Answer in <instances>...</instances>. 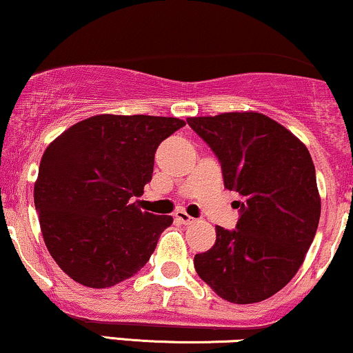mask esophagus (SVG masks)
Returning <instances> with one entry per match:
<instances>
[{"instance_id":"obj_1","label":"esophagus","mask_w":353,"mask_h":353,"mask_svg":"<svg viewBox=\"0 0 353 353\" xmlns=\"http://www.w3.org/2000/svg\"><path fill=\"white\" fill-rule=\"evenodd\" d=\"M174 217H176L177 221H179L181 224H184V225H188V224H192V222H194V217H190L189 214L185 212V210H182V209L176 210V214H174Z\"/></svg>"}]
</instances>
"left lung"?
Returning <instances> with one entry per match:
<instances>
[{
    "instance_id": "8db88e82",
    "label": "left lung",
    "mask_w": 353,
    "mask_h": 353,
    "mask_svg": "<svg viewBox=\"0 0 353 353\" xmlns=\"http://www.w3.org/2000/svg\"><path fill=\"white\" fill-rule=\"evenodd\" d=\"M217 156L225 189L236 190V230L216 228V244L194 267L219 297L254 303L277 294L301 269L317 232L320 196L309 149L261 112L188 117Z\"/></svg>"
}]
</instances>
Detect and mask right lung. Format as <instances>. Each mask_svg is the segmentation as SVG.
I'll return each instance as SVG.
<instances>
[{
    "label": "right lung",
    "instance_id": "1",
    "mask_svg": "<svg viewBox=\"0 0 353 353\" xmlns=\"http://www.w3.org/2000/svg\"><path fill=\"white\" fill-rule=\"evenodd\" d=\"M182 125L177 117L98 114L48 145L34 205L44 244L72 281L106 289L149 261L172 217L141 210L132 197L152 179L157 145Z\"/></svg>",
    "mask_w": 353,
    "mask_h": 353
}]
</instances>
